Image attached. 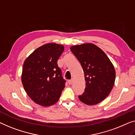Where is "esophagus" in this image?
<instances>
[{"label":"esophagus","instance_id":"obj_1","mask_svg":"<svg viewBox=\"0 0 135 135\" xmlns=\"http://www.w3.org/2000/svg\"><path fill=\"white\" fill-rule=\"evenodd\" d=\"M68 84H73V79H71L70 80H68Z\"/></svg>","mask_w":135,"mask_h":135}]
</instances>
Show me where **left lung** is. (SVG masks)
<instances>
[{
	"label": "left lung",
	"instance_id": "left-lung-1",
	"mask_svg": "<svg viewBox=\"0 0 135 135\" xmlns=\"http://www.w3.org/2000/svg\"><path fill=\"white\" fill-rule=\"evenodd\" d=\"M70 50L83 68L86 86L79 100L88 105H96L109 95L115 81L114 66L106 54L93 44L72 46Z\"/></svg>",
	"mask_w": 135,
	"mask_h": 135
}]
</instances>
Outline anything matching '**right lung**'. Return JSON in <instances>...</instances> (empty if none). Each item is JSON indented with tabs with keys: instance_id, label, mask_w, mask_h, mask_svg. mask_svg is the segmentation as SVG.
<instances>
[{
	"instance_id": "add662e5",
	"label": "right lung",
	"mask_w": 135,
	"mask_h": 135,
	"mask_svg": "<svg viewBox=\"0 0 135 135\" xmlns=\"http://www.w3.org/2000/svg\"><path fill=\"white\" fill-rule=\"evenodd\" d=\"M64 50L63 45L46 44L36 49L24 62L22 82L36 104L48 107L59 100L65 80L57 62Z\"/></svg>"
}]
</instances>
